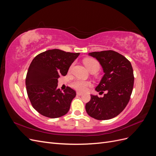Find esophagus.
I'll list each match as a JSON object with an SVG mask.
<instances>
[{"label":"esophagus","instance_id":"1","mask_svg":"<svg viewBox=\"0 0 156 156\" xmlns=\"http://www.w3.org/2000/svg\"><path fill=\"white\" fill-rule=\"evenodd\" d=\"M77 96H83V93H81V92H77Z\"/></svg>","mask_w":156,"mask_h":156}]
</instances>
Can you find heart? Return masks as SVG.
<instances>
[{"mask_svg":"<svg viewBox=\"0 0 156 156\" xmlns=\"http://www.w3.org/2000/svg\"><path fill=\"white\" fill-rule=\"evenodd\" d=\"M84 64L90 72L93 69L98 71L100 69V64L97 60L93 58H86L84 60ZM92 86V83L90 81H84L81 79L75 80L72 83V87L79 92H86Z\"/></svg>","mask_w":156,"mask_h":156,"instance_id":"1","label":"heart"}]
</instances>
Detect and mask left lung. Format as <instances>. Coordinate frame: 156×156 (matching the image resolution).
<instances>
[{"label":"left lung","instance_id":"1","mask_svg":"<svg viewBox=\"0 0 156 156\" xmlns=\"http://www.w3.org/2000/svg\"><path fill=\"white\" fill-rule=\"evenodd\" d=\"M103 68L104 75L95 90L104 96L90 95L91 99L85 108L88 115L100 120L115 118L123 111L128 103L133 88V71L129 61L114 51L89 53Z\"/></svg>","mask_w":156,"mask_h":156}]
</instances>
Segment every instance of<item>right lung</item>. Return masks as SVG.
<instances>
[{
    "label": "right lung",
    "mask_w": 156,
    "mask_h": 156,
    "mask_svg": "<svg viewBox=\"0 0 156 156\" xmlns=\"http://www.w3.org/2000/svg\"><path fill=\"white\" fill-rule=\"evenodd\" d=\"M55 49L46 51L32 60L26 77V87L31 104L41 115L56 119L69 111L76 92L67 87L57 88L58 79L67 74L79 55Z\"/></svg>",
    "instance_id": "right-lung-1"
}]
</instances>
